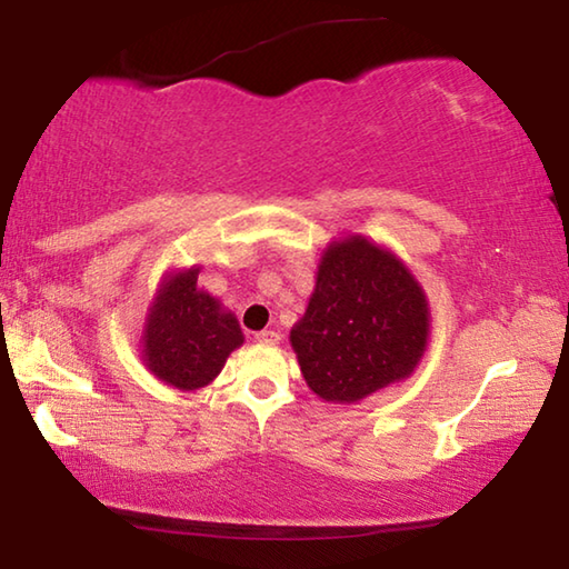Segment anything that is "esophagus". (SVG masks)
Here are the masks:
<instances>
[{"label":"esophagus","instance_id":"34e87169","mask_svg":"<svg viewBox=\"0 0 569 569\" xmlns=\"http://www.w3.org/2000/svg\"><path fill=\"white\" fill-rule=\"evenodd\" d=\"M253 340H257L259 345H278V342H281V335L273 332V330H261V332L253 335Z\"/></svg>","mask_w":569,"mask_h":569}]
</instances>
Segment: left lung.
<instances>
[{
	"label": "left lung",
	"mask_w": 569,
	"mask_h": 569,
	"mask_svg": "<svg viewBox=\"0 0 569 569\" xmlns=\"http://www.w3.org/2000/svg\"><path fill=\"white\" fill-rule=\"evenodd\" d=\"M428 340V296L391 249L361 234L325 247L306 316L291 330L312 393L347 406L406 381Z\"/></svg>",
	"instance_id": "obj_1"
}]
</instances>
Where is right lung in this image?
Segmentation results:
<instances>
[{
  "label": "right lung",
  "instance_id": "obj_1",
  "mask_svg": "<svg viewBox=\"0 0 569 569\" xmlns=\"http://www.w3.org/2000/svg\"><path fill=\"white\" fill-rule=\"evenodd\" d=\"M198 273V263L163 273L139 342L143 367L180 391L212 383L227 357L244 345L237 316L202 291Z\"/></svg>",
  "mask_w": 569,
  "mask_h": 569
}]
</instances>
